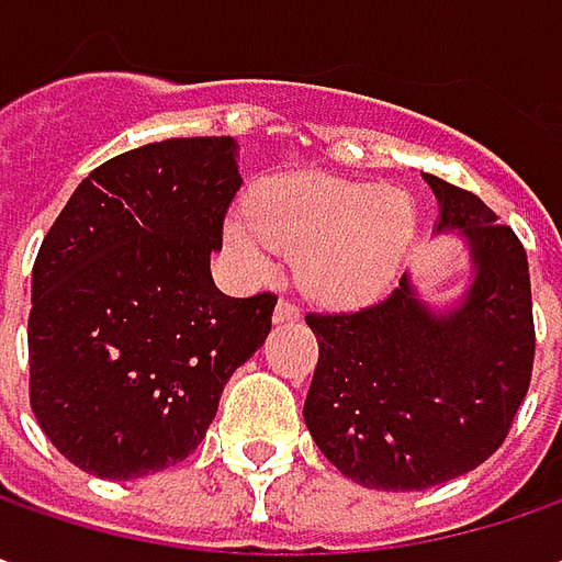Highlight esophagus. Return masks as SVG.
<instances>
[{"label": "esophagus", "mask_w": 562, "mask_h": 562, "mask_svg": "<svg viewBox=\"0 0 562 562\" xmlns=\"http://www.w3.org/2000/svg\"><path fill=\"white\" fill-rule=\"evenodd\" d=\"M299 307L292 304V301L280 299L277 301V307H273V323H292V319H299Z\"/></svg>", "instance_id": "1"}]
</instances>
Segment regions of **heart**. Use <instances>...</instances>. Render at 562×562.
<instances>
[{
  "label": "heart",
  "instance_id": "b5f03b06",
  "mask_svg": "<svg viewBox=\"0 0 562 562\" xmlns=\"http://www.w3.org/2000/svg\"><path fill=\"white\" fill-rule=\"evenodd\" d=\"M416 211L395 186L292 180L258 192L251 214L226 223L248 273H273V251L299 258V285L326 307L376 301L414 243Z\"/></svg>",
  "mask_w": 562,
  "mask_h": 562
}]
</instances>
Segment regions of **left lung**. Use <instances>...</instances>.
Masks as SVG:
<instances>
[{"label":"left lung","instance_id":"obj_1","mask_svg":"<svg viewBox=\"0 0 562 562\" xmlns=\"http://www.w3.org/2000/svg\"><path fill=\"white\" fill-rule=\"evenodd\" d=\"M423 180L438 202L432 233L467 251V285L438 304L404 270L373 307L307 314L319 345L307 432L341 475L379 492H423L485 463L532 379L526 248L473 192Z\"/></svg>","mask_w":562,"mask_h":562}]
</instances>
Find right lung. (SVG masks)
Listing matches in <instances>:
<instances>
[{
	"label": "right lung",
	"instance_id": "1",
	"mask_svg": "<svg viewBox=\"0 0 562 562\" xmlns=\"http://www.w3.org/2000/svg\"><path fill=\"white\" fill-rule=\"evenodd\" d=\"M233 136L161 139L95 167L52 223L30 285V404L74 467L143 479L202 445L277 299L214 285Z\"/></svg>",
	"mask_w": 562,
	"mask_h": 562
}]
</instances>
